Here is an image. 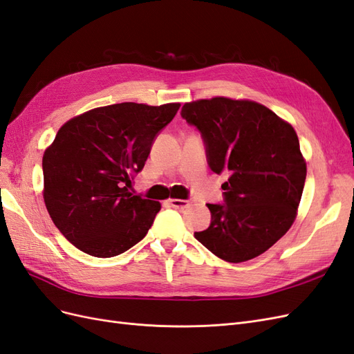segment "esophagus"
<instances>
[{"label":"esophagus","instance_id":"34e87169","mask_svg":"<svg viewBox=\"0 0 354 354\" xmlns=\"http://www.w3.org/2000/svg\"><path fill=\"white\" fill-rule=\"evenodd\" d=\"M168 203L176 209H186L190 207V201H183V199H169Z\"/></svg>","mask_w":354,"mask_h":354}]
</instances>
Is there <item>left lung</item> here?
I'll use <instances>...</instances> for the list:
<instances>
[{
    "instance_id": "8db88e82",
    "label": "left lung",
    "mask_w": 354,
    "mask_h": 354,
    "mask_svg": "<svg viewBox=\"0 0 354 354\" xmlns=\"http://www.w3.org/2000/svg\"><path fill=\"white\" fill-rule=\"evenodd\" d=\"M181 118L201 133L211 171L227 176L223 203H207L211 224L195 238L229 263L255 259L295 220L307 173L297 133L248 100L186 103Z\"/></svg>"
}]
</instances>
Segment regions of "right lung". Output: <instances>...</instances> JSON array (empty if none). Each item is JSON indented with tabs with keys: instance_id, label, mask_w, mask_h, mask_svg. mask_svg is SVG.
Listing matches in <instances>:
<instances>
[{
	"instance_id": "obj_1",
	"label": "right lung",
	"mask_w": 354,
	"mask_h": 354,
	"mask_svg": "<svg viewBox=\"0 0 354 354\" xmlns=\"http://www.w3.org/2000/svg\"><path fill=\"white\" fill-rule=\"evenodd\" d=\"M180 103H116L63 125L42 156L44 202L53 223L82 252L109 259L151 229L160 203L128 189Z\"/></svg>"
}]
</instances>
